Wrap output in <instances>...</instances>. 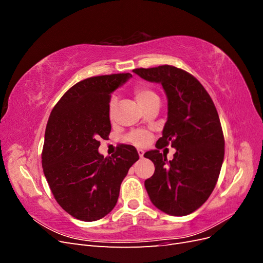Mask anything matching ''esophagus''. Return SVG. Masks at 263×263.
Returning <instances> with one entry per match:
<instances>
[{
  "label": "esophagus",
  "instance_id": "obj_1",
  "mask_svg": "<svg viewBox=\"0 0 263 263\" xmlns=\"http://www.w3.org/2000/svg\"><path fill=\"white\" fill-rule=\"evenodd\" d=\"M144 154H145V151H144V150L138 149V155H139V157H140V158L144 157Z\"/></svg>",
  "mask_w": 263,
  "mask_h": 263
}]
</instances>
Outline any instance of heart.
<instances>
[{
    "instance_id": "b5f03b06",
    "label": "heart",
    "mask_w": 263,
    "mask_h": 263,
    "mask_svg": "<svg viewBox=\"0 0 263 263\" xmlns=\"http://www.w3.org/2000/svg\"><path fill=\"white\" fill-rule=\"evenodd\" d=\"M134 97L141 107L147 105L150 101L158 99V95L153 90L149 89V87H147V86H142V85L135 87ZM115 105H116V99L113 98L112 100H110L109 105H108V110H109L110 116L113 115V110L115 108ZM127 139H128V141L132 142L133 145L141 147V146H146L150 141L151 137L149 134H147L145 132H136V133L130 134Z\"/></svg>"
}]
</instances>
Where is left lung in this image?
Here are the masks:
<instances>
[{"instance_id":"obj_1","label":"left lung","mask_w":263,"mask_h":263,"mask_svg":"<svg viewBox=\"0 0 263 263\" xmlns=\"http://www.w3.org/2000/svg\"><path fill=\"white\" fill-rule=\"evenodd\" d=\"M149 82L160 83L168 98V119L156 150L144 157L155 164L154 176L145 181L150 201L172 216L196 211L212 194L219 177L225 140L219 116L196 78L173 66L134 69ZM172 144L177 149L172 161L157 149Z\"/></svg>"}]
</instances>
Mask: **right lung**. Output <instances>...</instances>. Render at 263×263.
<instances>
[{
	"label": "right lung",
	"mask_w": 263,
	"mask_h": 263,
	"mask_svg": "<svg viewBox=\"0 0 263 263\" xmlns=\"http://www.w3.org/2000/svg\"><path fill=\"white\" fill-rule=\"evenodd\" d=\"M130 73L87 78L63 94L46 126L42 163L55 201L71 216L94 221L112 211L119 189L139 156L130 145L112 157L99 153L110 133L108 103Z\"/></svg>",
	"instance_id": "add662e5"
}]
</instances>
